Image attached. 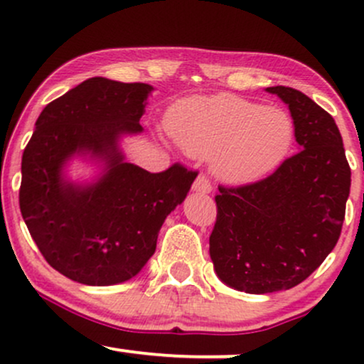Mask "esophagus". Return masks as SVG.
<instances>
[{"label": "esophagus", "instance_id": "34e87169", "mask_svg": "<svg viewBox=\"0 0 364 364\" xmlns=\"http://www.w3.org/2000/svg\"><path fill=\"white\" fill-rule=\"evenodd\" d=\"M191 188H193V191H196V193H210L212 191L210 179H208L205 174H200V176L195 179L193 186Z\"/></svg>", "mask_w": 364, "mask_h": 364}]
</instances>
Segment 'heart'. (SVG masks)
Masks as SVG:
<instances>
[{"instance_id":"obj_1","label":"heart","mask_w":364,"mask_h":364,"mask_svg":"<svg viewBox=\"0 0 364 364\" xmlns=\"http://www.w3.org/2000/svg\"><path fill=\"white\" fill-rule=\"evenodd\" d=\"M168 128L173 140L191 156L214 153V173L229 183L257 181L272 173L294 140L289 112L231 94L178 102Z\"/></svg>"}]
</instances>
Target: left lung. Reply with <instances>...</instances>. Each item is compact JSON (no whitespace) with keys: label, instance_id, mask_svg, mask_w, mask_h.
I'll use <instances>...</instances> for the list:
<instances>
[{"label":"left lung","instance_id":"8db88e82","mask_svg":"<svg viewBox=\"0 0 364 364\" xmlns=\"http://www.w3.org/2000/svg\"><path fill=\"white\" fill-rule=\"evenodd\" d=\"M289 106L299 152L260 181L219 186L208 243L219 279L250 294L301 284L339 241L350 168L336 121L303 92L269 87Z\"/></svg>","mask_w":364,"mask_h":364}]
</instances>
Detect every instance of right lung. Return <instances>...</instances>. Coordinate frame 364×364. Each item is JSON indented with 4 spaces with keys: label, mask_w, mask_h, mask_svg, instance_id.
<instances>
[{
    "label": "right lung",
    "mask_w": 364,
    "mask_h": 364,
    "mask_svg": "<svg viewBox=\"0 0 364 364\" xmlns=\"http://www.w3.org/2000/svg\"><path fill=\"white\" fill-rule=\"evenodd\" d=\"M150 92L147 83L89 78L44 107L23 150L20 212L46 262L75 282L112 286L135 277L198 174L179 162L149 173L123 161L118 140L144 129ZM75 153L107 162L97 182L65 181L62 168Z\"/></svg>",
    "instance_id": "obj_1"
}]
</instances>
